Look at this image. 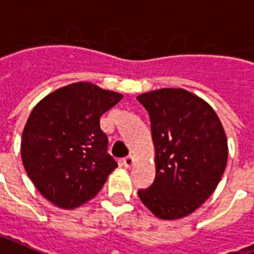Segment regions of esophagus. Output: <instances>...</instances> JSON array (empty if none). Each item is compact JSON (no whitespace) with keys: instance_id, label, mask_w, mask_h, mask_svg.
<instances>
[{"instance_id":"esophagus-1","label":"esophagus","mask_w":254,"mask_h":254,"mask_svg":"<svg viewBox=\"0 0 254 254\" xmlns=\"http://www.w3.org/2000/svg\"><path fill=\"white\" fill-rule=\"evenodd\" d=\"M134 157H133V156H127V157H125L123 160V164H124V166H125V168H131V166L134 165Z\"/></svg>"}]
</instances>
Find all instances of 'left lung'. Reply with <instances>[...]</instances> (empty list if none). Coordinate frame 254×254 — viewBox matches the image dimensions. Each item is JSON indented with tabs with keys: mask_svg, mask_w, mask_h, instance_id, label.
I'll use <instances>...</instances> for the list:
<instances>
[{
	"mask_svg": "<svg viewBox=\"0 0 254 254\" xmlns=\"http://www.w3.org/2000/svg\"><path fill=\"white\" fill-rule=\"evenodd\" d=\"M150 117L156 179L140 189L142 204L161 220L187 217L208 200L228 161V141L216 112L181 88L142 93Z\"/></svg>",
	"mask_w": 254,
	"mask_h": 254,
	"instance_id": "1",
	"label": "left lung"
}]
</instances>
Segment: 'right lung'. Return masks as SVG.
Instances as JSON below:
<instances>
[{
    "label": "right lung",
    "mask_w": 254,
    "mask_h": 254,
    "mask_svg": "<svg viewBox=\"0 0 254 254\" xmlns=\"http://www.w3.org/2000/svg\"><path fill=\"white\" fill-rule=\"evenodd\" d=\"M123 97L81 81L54 90L33 108L21 137V158L29 179L52 204L78 208L117 168L100 117Z\"/></svg>",
    "instance_id": "obj_1"
}]
</instances>
